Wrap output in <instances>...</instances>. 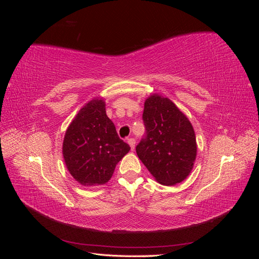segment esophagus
Instances as JSON below:
<instances>
[{"label":"esophagus","mask_w":259,"mask_h":259,"mask_svg":"<svg viewBox=\"0 0 259 259\" xmlns=\"http://www.w3.org/2000/svg\"><path fill=\"white\" fill-rule=\"evenodd\" d=\"M127 144L131 146L132 150H134V149H135V144H136L135 139H134V138H128V139H127Z\"/></svg>","instance_id":"esophagus-1"}]
</instances>
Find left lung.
<instances>
[{"label":"left lung","mask_w":259,"mask_h":259,"mask_svg":"<svg viewBox=\"0 0 259 259\" xmlns=\"http://www.w3.org/2000/svg\"><path fill=\"white\" fill-rule=\"evenodd\" d=\"M147 136L136 147L138 158L161 185L185 180L197 158V140L189 119L170 99L152 94L145 100Z\"/></svg>","instance_id":"1"}]
</instances>
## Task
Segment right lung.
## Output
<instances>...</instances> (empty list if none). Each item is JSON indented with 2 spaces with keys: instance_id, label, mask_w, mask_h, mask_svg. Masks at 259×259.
<instances>
[{
  "instance_id": "obj_1",
  "label": "right lung",
  "mask_w": 259,
  "mask_h": 259,
  "mask_svg": "<svg viewBox=\"0 0 259 259\" xmlns=\"http://www.w3.org/2000/svg\"><path fill=\"white\" fill-rule=\"evenodd\" d=\"M131 150L106 114L104 98H93L66 131L62 155L69 173L84 187L105 185L116 164Z\"/></svg>"
}]
</instances>
